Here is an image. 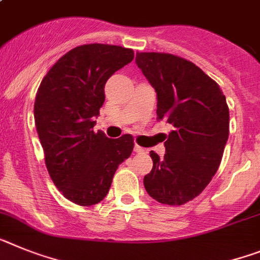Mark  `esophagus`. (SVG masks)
I'll list each match as a JSON object with an SVG mask.
<instances>
[{"label": "esophagus", "instance_id": "obj_1", "mask_svg": "<svg viewBox=\"0 0 260 260\" xmlns=\"http://www.w3.org/2000/svg\"><path fill=\"white\" fill-rule=\"evenodd\" d=\"M145 151H146V148L141 147V146H138V145L134 146V152H137V154H143Z\"/></svg>", "mask_w": 260, "mask_h": 260}]
</instances>
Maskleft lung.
Returning a JSON list of instances; mask_svg holds the SVG:
<instances>
[{
	"instance_id": "obj_1",
	"label": "left lung",
	"mask_w": 260,
	"mask_h": 260,
	"mask_svg": "<svg viewBox=\"0 0 260 260\" xmlns=\"http://www.w3.org/2000/svg\"><path fill=\"white\" fill-rule=\"evenodd\" d=\"M135 63L156 92L157 119L174 126L166 154L151 151L143 179L157 203L183 205L199 196L217 172L229 138V106L219 85L196 64L161 52H137Z\"/></svg>"
}]
</instances>
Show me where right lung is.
I'll return each mask as SVG.
<instances>
[{"label": "right lung", "instance_id": "right-lung-1", "mask_svg": "<svg viewBox=\"0 0 260 260\" xmlns=\"http://www.w3.org/2000/svg\"><path fill=\"white\" fill-rule=\"evenodd\" d=\"M133 59L130 48L83 44L63 55L38 88L34 118L46 167L57 189L77 205L103 201L118 166L133 152L130 134L110 139L93 130L106 81Z\"/></svg>", "mask_w": 260, "mask_h": 260}]
</instances>
